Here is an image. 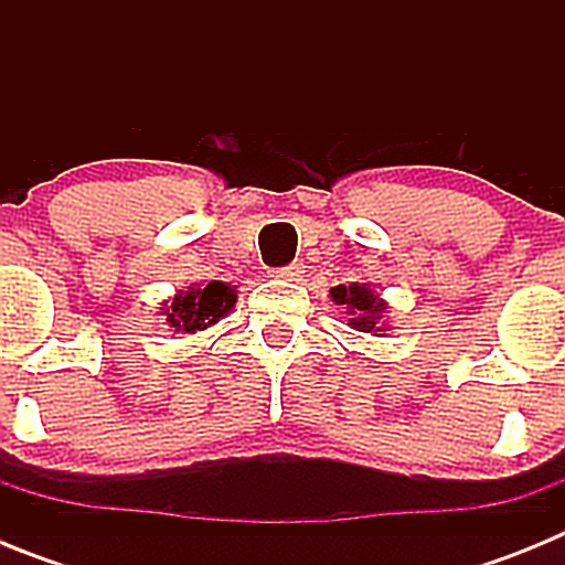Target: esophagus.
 Listing matches in <instances>:
<instances>
[{
    "instance_id": "obj_1",
    "label": "esophagus",
    "mask_w": 565,
    "mask_h": 565,
    "mask_svg": "<svg viewBox=\"0 0 565 565\" xmlns=\"http://www.w3.org/2000/svg\"><path fill=\"white\" fill-rule=\"evenodd\" d=\"M302 274H306V266H302V263H288V266L277 268V271H274V277L299 279V277H302Z\"/></svg>"
}]
</instances>
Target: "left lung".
<instances>
[{
    "label": "left lung",
    "instance_id": "1",
    "mask_svg": "<svg viewBox=\"0 0 565 565\" xmlns=\"http://www.w3.org/2000/svg\"><path fill=\"white\" fill-rule=\"evenodd\" d=\"M331 297L337 306H344L348 313H351V322H348V326H353L356 331L364 333L382 331L376 322L382 319L384 302L379 299V294L371 291V288L359 286V282H353V286H337L331 288Z\"/></svg>",
    "mask_w": 565,
    "mask_h": 565
}]
</instances>
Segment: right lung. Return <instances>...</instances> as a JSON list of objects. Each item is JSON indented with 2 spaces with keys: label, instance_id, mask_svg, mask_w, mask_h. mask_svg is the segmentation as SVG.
Masks as SVG:
<instances>
[{
  "label": "right lung",
  "instance_id": "right-lung-1",
  "mask_svg": "<svg viewBox=\"0 0 565 565\" xmlns=\"http://www.w3.org/2000/svg\"><path fill=\"white\" fill-rule=\"evenodd\" d=\"M237 302V294L226 282H209L206 288H192L186 294H178L172 299V308H167V322L174 331H203L214 326L217 319L226 317Z\"/></svg>",
  "mask_w": 565,
  "mask_h": 565
}]
</instances>
